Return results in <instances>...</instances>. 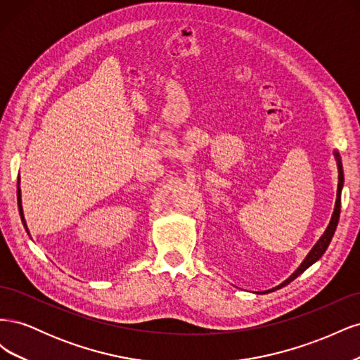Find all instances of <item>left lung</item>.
Masks as SVG:
<instances>
[{
	"label": "left lung",
	"instance_id": "8db88e82",
	"mask_svg": "<svg viewBox=\"0 0 360 360\" xmlns=\"http://www.w3.org/2000/svg\"><path fill=\"white\" fill-rule=\"evenodd\" d=\"M335 158H336V162H338V192H336V202H335V210H333V214H332V219L328 225V228H326L324 234L320 237V240L314 245V248L311 249V252L307 255V258L303 259V263L297 267V270L294 271V274L285 279L282 284H279L278 287L271 288L269 291H263V292H270V291H275V290H279L282 287H285L287 284H290V282L292 279H296L300 274H303L304 270H307L309 266H312L315 261L320 259L321 255L326 252V249H328L332 237L335 234V230L338 226V221H340V213H341V191H342V184H344V172H342V163H341V158L340 155H338V151H335Z\"/></svg>",
	"mask_w": 360,
	"mask_h": 360
}]
</instances>
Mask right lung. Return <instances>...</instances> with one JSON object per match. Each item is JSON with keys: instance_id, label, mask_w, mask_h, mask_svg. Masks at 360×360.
I'll list each match as a JSON object with an SVG mask.
<instances>
[{"instance_id": "add662e5", "label": "right lung", "mask_w": 360, "mask_h": 360, "mask_svg": "<svg viewBox=\"0 0 360 360\" xmlns=\"http://www.w3.org/2000/svg\"><path fill=\"white\" fill-rule=\"evenodd\" d=\"M18 209H19V214H20V221H22L25 230L28 233V226L25 222V217H24V212H22V200H20V189H19V179H18Z\"/></svg>"}]
</instances>
